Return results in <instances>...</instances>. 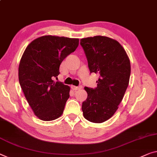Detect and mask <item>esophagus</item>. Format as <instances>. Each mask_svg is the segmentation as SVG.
Returning <instances> with one entry per match:
<instances>
[{"label":"esophagus","instance_id":"1","mask_svg":"<svg viewBox=\"0 0 157 157\" xmlns=\"http://www.w3.org/2000/svg\"><path fill=\"white\" fill-rule=\"evenodd\" d=\"M71 88L72 90H78V89H81V88H82V86H71Z\"/></svg>","mask_w":157,"mask_h":157}]
</instances>
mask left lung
I'll return each instance as SVG.
<instances>
[{
    "label": "left lung",
    "mask_w": 157,
    "mask_h": 157,
    "mask_svg": "<svg viewBox=\"0 0 157 157\" xmlns=\"http://www.w3.org/2000/svg\"><path fill=\"white\" fill-rule=\"evenodd\" d=\"M90 73L99 74L95 89L85 87L88 93L82 104L86 119L102 123L119 108L129 83L131 62L124 48L114 39L96 36L81 39Z\"/></svg>",
    "instance_id": "8db88e82"
}]
</instances>
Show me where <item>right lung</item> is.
<instances>
[{"mask_svg": "<svg viewBox=\"0 0 157 157\" xmlns=\"http://www.w3.org/2000/svg\"><path fill=\"white\" fill-rule=\"evenodd\" d=\"M78 38L43 36L31 42L19 65V81L29 105L40 120L52 121L62 114L70 87L55 82L64 58L78 46Z\"/></svg>", "mask_w": 157, "mask_h": 157, "instance_id": "obj_1", "label": "right lung"}]
</instances>
